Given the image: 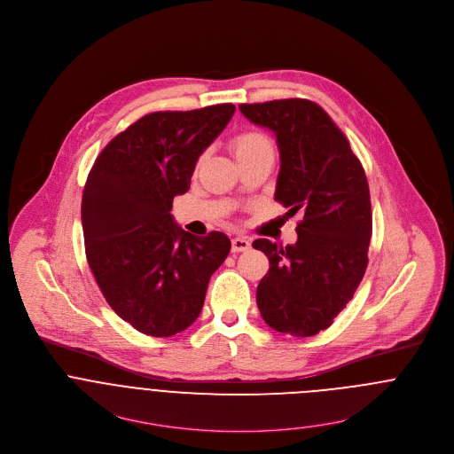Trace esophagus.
Here are the masks:
<instances>
[{
	"instance_id": "obj_1",
	"label": "esophagus",
	"mask_w": 454,
	"mask_h": 454,
	"mask_svg": "<svg viewBox=\"0 0 454 454\" xmlns=\"http://www.w3.org/2000/svg\"><path fill=\"white\" fill-rule=\"evenodd\" d=\"M249 247H251V243L247 241V238H234V239H232V251H234V253L247 251Z\"/></svg>"
}]
</instances>
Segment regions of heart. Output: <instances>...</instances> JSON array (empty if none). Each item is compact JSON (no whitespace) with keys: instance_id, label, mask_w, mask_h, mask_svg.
Instances as JSON below:
<instances>
[{"instance_id":"obj_1","label":"heart","mask_w":454,"mask_h":454,"mask_svg":"<svg viewBox=\"0 0 454 454\" xmlns=\"http://www.w3.org/2000/svg\"><path fill=\"white\" fill-rule=\"evenodd\" d=\"M231 151L238 160V163L245 161L247 158H253L256 154L274 153L270 140L262 131H243L236 135L231 140Z\"/></svg>"}]
</instances>
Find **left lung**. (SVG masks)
<instances>
[{"label": "left lung", "mask_w": 454, "mask_h": 454, "mask_svg": "<svg viewBox=\"0 0 454 454\" xmlns=\"http://www.w3.org/2000/svg\"><path fill=\"white\" fill-rule=\"evenodd\" d=\"M251 123L274 131L281 169L276 201L301 215L294 245L256 239L269 272L256 288L263 321L314 336L352 300L368 267L372 215L364 168L328 113L305 98L241 104Z\"/></svg>", "instance_id": "8db88e82"}]
</instances>
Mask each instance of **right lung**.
<instances>
[{
  "label": "right lung",
  "instance_id": "1",
  "mask_svg": "<svg viewBox=\"0 0 454 454\" xmlns=\"http://www.w3.org/2000/svg\"><path fill=\"white\" fill-rule=\"evenodd\" d=\"M234 111L216 104L151 113L116 135L88 173L82 201L88 265L111 309L144 334L187 330L231 251L223 232L196 238L169 211Z\"/></svg>",
  "mask_w": 454,
  "mask_h": 454
}]
</instances>
